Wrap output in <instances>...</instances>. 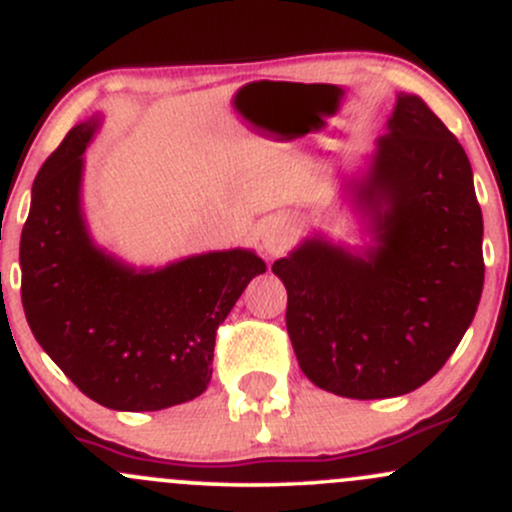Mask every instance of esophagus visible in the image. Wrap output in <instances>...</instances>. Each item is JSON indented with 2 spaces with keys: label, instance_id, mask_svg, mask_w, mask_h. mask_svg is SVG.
Wrapping results in <instances>:
<instances>
[{
  "label": "esophagus",
  "instance_id": "obj_1",
  "mask_svg": "<svg viewBox=\"0 0 512 512\" xmlns=\"http://www.w3.org/2000/svg\"><path fill=\"white\" fill-rule=\"evenodd\" d=\"M296 223L289 213H277V216H269L262 221L260 235H262V247L267 250V255L277 257L289 247L294 240Z\"/></svg>",
  "mask_w": 512,
  "mask_h": 512
}]
</instances>
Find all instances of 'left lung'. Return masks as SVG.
Here are the masks:
<instances>
[{"instance_id":"left-lung-1","label":"left lung","mask_w":512,"mask_h":512,"mask_svg":"<svg viewBox=\"0 0 512 512\" xmlns=\"http://www.w3.org/2000/svg\"><path fill=\"white\" fill-rule=\"evenodd\" d=\"M359 199L367 257L311 238L272 272L301 372L372 401L415 391L457 350L484 289V218L464 148L415 94H398Z\"/></svg>"}]
</instances>
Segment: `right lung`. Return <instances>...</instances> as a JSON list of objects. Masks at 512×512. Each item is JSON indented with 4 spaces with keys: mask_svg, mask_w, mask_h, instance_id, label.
<instances>
[{
    "mask_svg": "<svg viewBox=\"0 0 512 512\" xmlns=\"http://www.w3.org/2000/svg\"><path fill=\"white\" fill-rule=\"evenodd\" d=\"M97 126L77 123L36 174L21 303L33 338L84 396L114 411H160L206 391L218 325L267 265L226 250L136 272L99 250L80 209L82 155Z\"/></svg>",
    "mask_w": 512,
    "mask_h": 512,
    "instance_id": "1",
    "label": "right lung"
}]
</instances>
